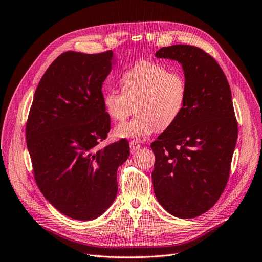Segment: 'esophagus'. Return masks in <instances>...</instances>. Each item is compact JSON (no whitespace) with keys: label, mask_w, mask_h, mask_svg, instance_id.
I'll use <instances>...</instances> for the list:
<instances>
[{"label":"esophagus","mask_w":262,"mask_h":262,"mask_svg":"<svg viewBox=\"0 0 262 262\" xmlns=\"http://www.w3.org/2000/svg\"><path fill=\"white\" fill-rule=\"evenodd\" d=\"M129 147H130V151L132 152H135V151H137L140 148V144H138L136 142H130Z\"/></svg>","instance_id":"esophagus-1"}]
</instances>
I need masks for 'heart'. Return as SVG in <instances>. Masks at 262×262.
<instances>
[{
  "label": "heart",
  "instance_id": "heart-1",
  "mask_svg": "<svg viewBox=\"0 0 262 262\" xmlns=\"http://www.w3.org/2000/svg\"><path fill=\"white\" fill-rule=\"evenodd\" d=\"M122 90L104 93L105 112L115 122H123L136 108L137 115L117 126L115 136L143 140L176 122L185 110L188 84L182 73L165 64L139 61L120 75Z\"/></svg>",
  "mask_w": 262,
  "mask_h": 262
}]
</instances>
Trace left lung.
I'll list each match as a JSON object with an SVG mask.
<instances>
[{
	"label": "left lung",
	"mask_w": 262,
	"mask_h": 262,
	"mask_svg": "<svg viewBox=\"0 0 262 262\" xmlns=\"http://www.w3.org/2000/svg\"><path fill=\"white\" fill-rule=\"evenodd\" d=\"M155 56L183 65L188 97L182 115L151 143L154 191L172 216L195 218L217 203L229 178L238 137L230 86L214 58L197 46L171 45Z\"/></svg>",
	"instance_id": "left-lung-1"
}]
</instances>
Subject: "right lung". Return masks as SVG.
<instances>
[{
	"instance_id": "1",
	"label": "right lung",
	"mask_w": 262,
	"mask_h": 262,
	"mask_svg": "<svg viewBox=\"0 0 262 262\" xmlns=\"http://www.w3.org/2000/svg\"><path fill=\"white\" fill-rule=\"evenodd\" d=\"M113 52H65L39 80L26 122V145L36 185L65 216L93 220L117 195V168L129 157L120 139L102 149L111 117L102 85Z\"/></svg>"
}]
</instances>
